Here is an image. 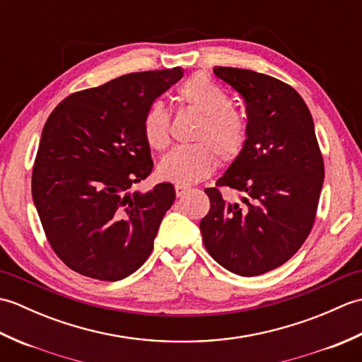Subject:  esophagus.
<instances>
[{"mask_svg": "<svg viewBox=\"0 0 362 362\" xmlns=\"http://www.w3.org/2000/svg\"><path fill=\"white\" fill-rule=\"evenodd\" d=\"M189 187H185V185H175V194L177 197H183L187 193H189Z\"/></svg>", "mask_w": 362, "mask_h": 362, "instance_id": "1", "label": "esophagus"}]
</instances>
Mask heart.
<instances>
[{
	"label": "heart",
	"instance_id": "1",
	"mask_svg": "<svg viewBox=\"0 0 362 362\" xmlns=\"http://www.w3.org/2000/svg\"><path fill=\"white\" fill-rule=\"evenodd\" d=\"M183 107L202 115L194 132L197 143L174 148L160 161L158 174L177 185H191L209 177L218 165L241 157L249 140V119L232 105L227 91L204 73L193 74L177 90ZM143 136L152 149L163 151L171 143V115L163 103L153 101L143 115Z\"/></svg>",
	"mask_w": 362,
	"mask_h": 362
}]
</instances>
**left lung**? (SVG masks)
Returning <instances> with one entry per match:
<instances>
[{"mask_svg":"<svg viewBox=\"0 0 362 362\" xmlns=\"http://www.w3.org/2000/svg\"><path fill=\"white\" fill-rule=\"evenodd\" d=\"M213 73L245 101L249 140L214 188L202 241L227 271L255 276L286 263L316 221L325 168L305 101L286 82L263 73L214 66ZM236 189L243 204L221 197Z\"/></svg>","mask_w":362,"mask_h":362,"instance_id":"8db88e82","label":"left lung"}]
</instances>
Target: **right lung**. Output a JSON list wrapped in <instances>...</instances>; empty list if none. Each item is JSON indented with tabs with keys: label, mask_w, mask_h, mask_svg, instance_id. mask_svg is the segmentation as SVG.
Wrapping results in <instances>:
<instances>
[{
	"label": "right lung",
	"mask_w": 362,
	"mask_h": 362,
	"mask_svg": "<svg viewBox=\"0 0 362 362\" xmlns=\"http://www.w3.org/2000/svg\"><path fill=\"white\" fill-rule=\"evenodd\" d=\"M183 76L173 70L119 76L76 91L46 119L33 168V199L54 253L74 272L103 281L134 274L153 249L171 183L141 194L151 148L143 115Z\"/></svg>",
	"instance_id": "obj_1"
}]
</instances>
